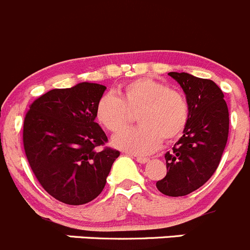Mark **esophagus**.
Here are the masks:
<instances>
[{
    "label": "esophagus",
    "mask_w": 250,
    "mask_h": 250,
    "mask_svg": "<svg viewBox=\"0 0 250 250\" xmlns=\"http://www.w3.org/2000/svg\"><path fill=\"white\" fill-rule=\"evenodd\" d=\"M135 160H137L139 164H146V162H149V157L145 156H135Z\"/></svg>",
    "instance_id": "obj_1"
}]
</instances>
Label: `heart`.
Here are the masks:
<instances>
[{"instance_id":"heart-1","label":"heart","mask_w":250,"mask_h":250,"mask_svg":"<svg viewBox=\"0 0 250 250\" xmlns=\"http://www.w3.org/2000/svg\"><path fill=\"white\" fill-rule=\"evenodd\" d=\"M138 112V127L118 133L113 144L133 154H150L164 140L181 135L189 118L186 96L164 82L142 77L125 84L118 96L105 94L96 103L95 117L108 132L117 133Z\"/></svg>"}]
</instances>
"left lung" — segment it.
<instances>
[{
    "label": "left lung",
    "instance_id": "obj_1",
    "mask_svg": "<svg viewBox=\"0 0 250 250\" xmlns=\"http://www.w3.org/2000/svg\"><path fill=\"white\" fill-rule=\"evenodd\" d=\"M186 93L189 118L183 135L166 152L167 173L156 182L168 197H183L207 183L221 161L229 138V107L221 89L210 79L169 72Z\"/></svg>",
    "mask_w": 250,
    "mask_h": 250
}]
</instances>
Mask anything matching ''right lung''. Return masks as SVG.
I'll return each instance as SVG.
<instances>
[{
	"mask_svg": "<svg viewBox=\"0 0 250 250\" xmlns=\"http://www.w3.org/2000/svg\"><path fill=\"white\" fill-rule=\"evenodd\" d=\"M105 90L85 82L47 91L29 106L24 151L39 183L58 202L82 205L95 199L120 156L105 146L108 139L95 122L96 103Z\"/></svg>",
	"mask_w": 250,
	"mask_h": 250,
	"instance_id": "add662e5",
	"label": "right lung"
}]
</instances>
